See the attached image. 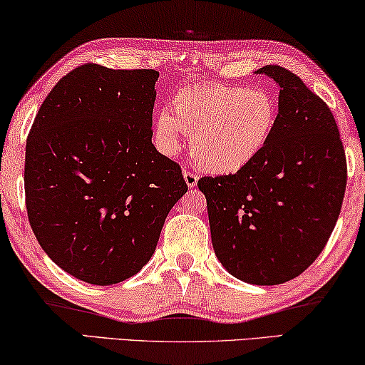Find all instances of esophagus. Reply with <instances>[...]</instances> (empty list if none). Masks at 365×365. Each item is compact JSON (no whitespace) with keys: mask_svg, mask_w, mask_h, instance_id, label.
<instances>
[{"mask_svg":"<svg viewBox=\"0 0 365 365\" xmlns=\"http://www.w3.org/2000/svg\"><path fill=\"white\" fill-rule=\"evenodd\" d=\"M183 178H185V182H187V185H188L190 188H193L195 185L198 183V175H197V173L190 172V170H187V168H185V170H183Z\"/></svg>","mask_w":365,"mask_h":365,"instance_id":"esophagus-1","label":"esophagus"}]
</instances>
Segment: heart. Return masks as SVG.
Returning <instances> with one entry per match:
<instances>
[{"mask_svg":"<svg viewBox=\"0 0 365 365\" xmlns=\"http://www.w3.org/2000/svg\"><path fill=\"white\" fill-rule=\"evenodd\" d=\"M170 110L155 119V140L165 155H175L183 137L192 135L197 162L213 173H235L248 167L268 145L278 124V102L263 87L222 84L178 91Z\"/></svg>","mask_w":365,"mask_h":365,"instance_id":"1","label":"heart"}]
</instances>
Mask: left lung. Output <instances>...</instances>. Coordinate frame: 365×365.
<instances>
[{"instance_id":"8db88e82","label":"left lung","mask_w":365,"mask_h":365,"mask_svg":"<svg viewBox=\"0 0 365 365\" xmlns=\"http://www.w3.org/2000/svg\"><path fill=\"white\" fill-rule=\"evenodd\" d=\"M279 86L268 145L236 173L202 177L213 250L245 283H286L314 263L341 213L346 152L324 101L281 66L258 71Z\"/></svg>"}]
</instances>
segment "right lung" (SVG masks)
<instances>
[{
    "mask_svg": "<svg viewBox=\"0 0 365 365\" xmlns=\"http://www.w3.org/2000/svg\"><path fill=\"white\" fill-rule=\"evenodd\" d=\"M153 69L87 63L53 87L26 140L24 193L41 248L91 284L120 283L147 264L182 168L152 143Z\"/></svg>",
    "mask_w": 365,
    "mask_h": 365,
    "instance_id": "right-lung-1",
    "label": "right lung"
}]
</instances>
